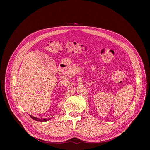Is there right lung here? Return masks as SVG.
Here are the masks:
<instances>
[{
	"label": "right lung",
	"instance_id": "1",
	"mask_svg": "<svg viewBox=\"0 0 150 150\" xmlns=\"http://www.w3.org/2000/svg\"><path fill=\"white\" fill-rule=\"evenodd\" d=\"M29 116H30V117H31V118L33 119L34 120L38 121H40V122H46L47 121H49V120H51V117H50V118H48V119H46V118L39 119V118H38V117H35V116H31V115H29Z\"/></svg>",
	"mask_w": 150,
	"mask_h": 150
}]
</instances>
